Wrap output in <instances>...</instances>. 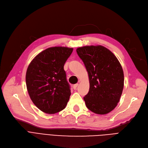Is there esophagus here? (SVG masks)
<instances>
[{"label": "esophagus", "mask_w": 148, "mask_h": 148, "mask_svg": "<svg viewBox=\"0 0 148 148\" xmlns=\"http://www.w3.org/2000/svg\"><path fill=\"white\" fill-rule=\"evenodd\" d=\"M78 83H76V84H74V86H73V88L74 89H77V86H78Z\"/></svg>", "instance_id": "1"}]
</instances>
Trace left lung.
<instances>
[{
	"label": "left lung",
	"instance_id": "left-lung-1",
	"mask_svg": "<svg viewBox=\"0 0 148 148\" xmlns=\"http://www.w3.org/2000/svg\"><path fill=\"white\" fill-rule=\"evenodd\" d=\"M89 75V90L83 97L89 110L106 114L117 106L124 84L122 66L114 54L102 45H90L76 50Z\"/></svg>",
	"mask_w": 148,
	"mask_h": 148
}]
</instances>
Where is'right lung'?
<instances>
[{
    "mask_svg": "<svg viewBox=\"0 0 148 148\" xmlns=\"http://www.w3.org/2000/svg\"><path fill=\"white\" fill-rule=\"evenodd\" d=\"M73 51L53 47L39 53L27 69L26 83L31 100L42 112L54 114L65 108L71 95L64 64Z\"/></svg>",
    "mask_w": 148,
    "mask_h": 148,
    "instance_id": "add662e5",
    "label": "right lung"
}]
</instances>
